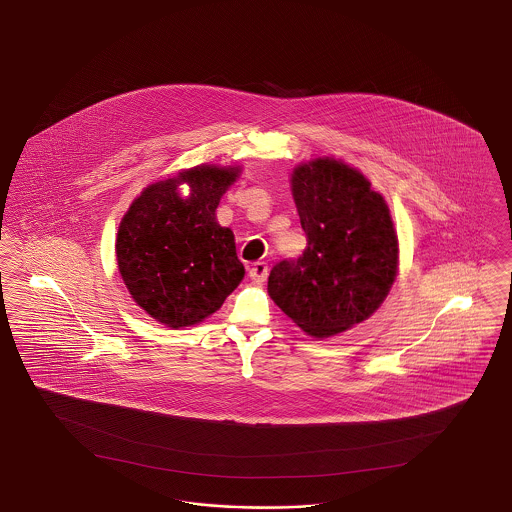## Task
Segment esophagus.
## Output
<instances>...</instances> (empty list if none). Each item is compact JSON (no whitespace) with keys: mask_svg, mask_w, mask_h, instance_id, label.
I'll list each match as a JSON object with an SVG mask.
<instances>
[{"mask_svg":"<svg viewBox=\"0 0 512 512\" xmlns=\"http://www.w3.org/2000/svg\"><path fill=\"white\" fill-rule=\"evenodd\" d=\"M266 276H268V265H266L265 261H257V263H253L251 268H249V278L251 280L263 282V280H266Z\"/></svg>","mask_w":512,"mask_h":512,"instance_id":"esophagus-1","label":"esophagus"}]
</instances>
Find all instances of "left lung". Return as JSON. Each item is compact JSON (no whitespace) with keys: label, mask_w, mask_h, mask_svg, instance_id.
Segmentation results:
<instances>
[{"label":"left lung","mask_w":512,"mask_h":512,"mask_svg":"<svg viewBox=\"0 0 512 512\" xmlns=\"http://www.w3.org/2000/svg\"><path fill=\"white\" fill-rule=\"evenodd\" d=\"M291 185L308 246L270 270L268 293L304 333L338 335L372 316L395 282L399 246L388 204L333 159L300 164Z\"/></svg>","instance_id":"obj_1"}]
</instances>
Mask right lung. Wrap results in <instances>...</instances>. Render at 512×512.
I'll return each mask as SVG.
<instances>
[{
	"mask_svg": "<svg viewBox=\"0 0 512 512\" xmlns=\"http://www.w3.org/2000/svg\"><path fill=\"white\" fill-rule=\"evenodd\" d=\"M236 168L198 166L149 185L132 202L117 234V263L132 299L160 323L179 329L208 318L244 278L232 230L215 208ZM187 182L192 194L176 193Z\"/></svg>",
	"mask_w": 512,
	"mask_h": 512,
	"instance_id": "obj_1",
	"label": "right lung"
}]
</instances>
